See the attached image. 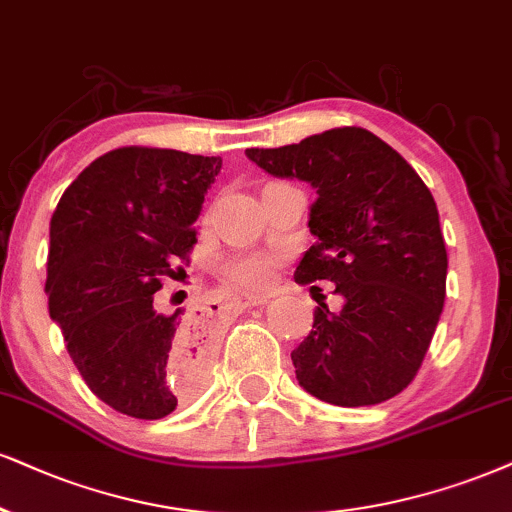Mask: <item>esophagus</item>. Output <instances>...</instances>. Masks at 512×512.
Returning a JSON list of instances; mask_svg holds the SVG:
<instances>
[{
  "mask_svg": "<svg viewBox=\"0 0 512 512\" xmlns=\"http://www.w3.org/2000/svg\"><path fill=\"white\" fill-rule=\"evenodd\" d=\"M270 296L268 294H261V296H244V299H239V306L249 308V306H261V304H268Z\"/></svg>",
  "mask_w": 512,
  "mask_h": 512,
  "instance_id": "1",
  "label": "esophagus"
}]
</instances>
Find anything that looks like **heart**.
I'll list each match as a JSON object with an SVG mask.
<instances>
[{
	"label": "heart",
	"mask_w": 512,
	"mask_h": 512,
	"mask_svg": "<svg viewBox=\"0 0 512 512\" xmlns=\"http://www.w3.org/2000/svg\"><path fill=\"white\" fill-rule=\"evenodd\" d=\"M277 251H246L235 254L223 263V280L227 287L239 289V292H258L273 282L277 263H280Z\"/></svg>",
	"instance_id": "heart-1"
}]
</instances>
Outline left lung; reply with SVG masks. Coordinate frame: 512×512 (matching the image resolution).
<instances>
[{
    "instance_id": "obj_1",
    "label": "left lung",
    "mask_w": 512,
    "mask_h": 512,
    "mask_svg": "<svg viewBox=\"0 0 512 512\" xmlns=\"http://www.w3.org/2000/svg\"><path fill=\"white\" fill-rule=\"evenodd\" d=\"M246 156L315 189V244L294 280L332 282L344 301L334 313L318 301L313 330L292 351L296 380L346 408L396 396L420 370L444 308L449 258L432 192L399 151L363 128Z\"/></svg>"
}]
</instances>
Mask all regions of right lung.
Masks as SVG:
<instances>
[{
  "instance_id": "right-lung-1",
  "label": "right lung",
  "mask_w": 512,
  "mask_h": 512,
  "mask_svg": "<svg viewBox=\"0 0 512 512\" xmlns=\"http://www.w3.org/2000/svg\"><path fill=\"white\" fill-rule=\"evenodd\" d=\"M220 168V156L113 149L68 185L49 223V315L87 387L130 418H166L204 380L192 320L156 311L154 294L197 244Z\"/></svg>"
}]
</instances>
